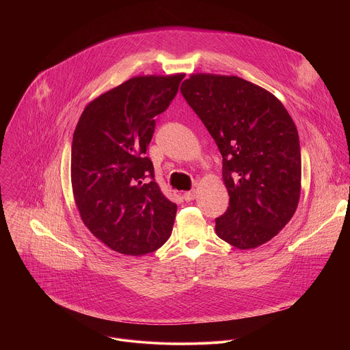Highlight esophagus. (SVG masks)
Wrapping results in <instances>:
<instances>
[{
	"mask_svg": "<svg viewBox=\"0 0 350 350\" xmlns=\"http://www.w3.org/2000/svg\"><path fill=\"white\" fill-rule=\"evenodd\" d=\"M183 198L185 199L187 202H191V201H193V199L196 198V191L195 189H192V191H188V192H184V195H183Z\"/></svg>",
	"mask_w": 350,
	"mask_h": 350,
	"instance_id": "esophagus-1",
	"label": "esophagus"
}]
</instances>
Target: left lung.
Here are the masks:
<instances>
[{"instance_id":"left-lung-1","label":"left lung","mask_w":350,"mask_h":350,"mask_svg":"<svg viewBox=\"0 0 350 350\" xmlns=\"http://www.w3.org/2000/svg\"><path fill=\"white\" fill-rule=\"evenodd\" d=\"M181 94L223 157L230 195L216 234L238 249L258 247L292 219L301 196V145L278 98L237 76L191 75Z\"/></svg>"}]
</instances>
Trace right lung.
Instances as JSON below:
<instances>
[{"label": "right lung", "instance_id": "1", "mask_svg": "<svg viewBox=\"0 0 350 350\" xmlns=\"http://www.w3.org/2000/svg\"><path fill=\"white\" fill-rule=\"evenodd\" d=\"M184 73L137 76L96 96L72 141V188L85 227L127 256L155 252L170 237L177 205L155 183L146 148Z\"/></svg>", "mask_w": 350, "mask_h": 350}]
</instances>
